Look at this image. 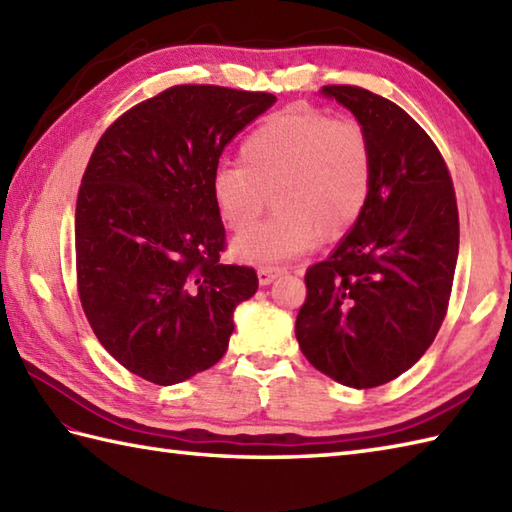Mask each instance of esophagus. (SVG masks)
<instances>
[{
  "label": "esophagus",
  "mask_w": 512,
  "mask_h": 512,
  "mask_svg": "<svg viewBox=\"0 0 512 512\" xmlns=\"http://www.w3.org/2000/svg\"><path fill=\"white\" fill-rule=\"evenodd\" d=\"M284 273V268H279V266H262L257 270V279H259V284L262 286H268V284H273V281Z\"/></svg>",
  "instance_id": "34e87169"
}]
</instances>
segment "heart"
I'll list each match as a JSON object with an SVG mask.
<instances>
[{
	"instance_id": "heart-1",
	"label": "heart",
	"mask_w": 512,
	"mask_h": 512,
	"mask_svg": "<svg viewBox=\"0 0 512 512\" xmlns=\"http://www.w3.org/2000/svg\"><path fill=\"white\" fill-rule=\"evenodd\" d=\"M237 162L217 167L211 178L213 204L228 231L245 233L268 194L278 209L235 239L233 255L248 264L284 262L308 250L317 235L350 231L372 191V147L352 116L290 107L244 138Z\"/></svg>"
}]
</instances>
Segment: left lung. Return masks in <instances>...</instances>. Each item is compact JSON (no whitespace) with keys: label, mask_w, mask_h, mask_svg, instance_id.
Wrapping results in <instances>:
<instances>
[{"label":"left lung","mask_w":512,"mask_h":512,"mask_svg":"<svg viewBox=\"0 0 512 512\" xmlns=\"http://www.w3.org/2000/svg\"><path fill=\"white\" fill-rule=\"evenodd\" d=\"M321 92L363 125L372 191L334 253L308 268L295 334L319 372L369 389L418 363L447 317L458 202L440 149L402 107L358 85Z\"/></svg>","instance_id":"1"}]
</instances>
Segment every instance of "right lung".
<instances>
[{
  "label": "right lung",
  "mask_w": 512,
  "mask_h": 512,
  "mask_svg": "<svg viewBox=\"0 0 512 512\" xmlns=\"http://www.w3.org/2000/svg\"><path fill=\"white\" fill-rule=\"evenodd\" d=\"M275 94L173 85L105 129L74 217L76 288L96 339L129 372L176 385L213 367L255 268L222 264L211 195L224 147Z\"/></svg>",
  "instance_id": "obj_1"
}]
</instances>
